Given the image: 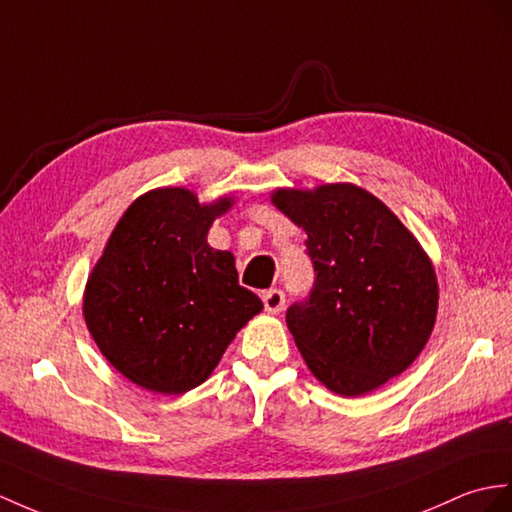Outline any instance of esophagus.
Wrapping results in <instances>:
<instances>
[{"mask_svg": "<svg viewBox=\"0 0 512 512\" xmlns=\"http://www.w3.org/2000/svg\"><path fill=\"white\" fill-rule=\"evenodd\" d=\"M263 304H265L267 313H271V315L282 313V308H284V293H282L280 289L265 291V293H263Z\"/></svg>", "mask_w": 512, "mask_h": 512, "instance_id": "34e87169", "label": "esophagus"}]
</instances>
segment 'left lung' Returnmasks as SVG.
I'll use <instances>...</instances> for the list:
<instances>
[{
    "label": "left lung",
    "instance_id": "8db88e82",
    "mask_svg": "<svg viewBox=\"0 0 512 512\" xmlns=\"http://www.w3.org/2000/svg\"><path fill=\"white\" fill-rule=\"evenodd\" d=\"M271 202L308 234L315 286L286 310L308 369L345 397L400 376L428 343L439 306L434 267L415 236L347 182L278 189Z\"/></svg>",
    "mask_w": 512,
    "mask_h": 512
}]
</instances>
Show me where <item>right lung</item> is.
I'll use <instances>...</instances> for the list:
<instances>
[{"instance_id": "right-lung-1", "label": "right lung", "mask_w": 512, "mask_h": 512, "mask_svg": "<svg viewBox=\"0 0 512 512\" xmlns=\"http://www.w3.org/2000/svg\"><path fill=\"white\" fill-rule=\"evenodd\" d=\"M232 197L199 204L182 186L134 199L84 291L99 352L130 382L162 395L202 384L263 302L239 284L230 252L208 245Z\"/></svg>"}]
</instances>
